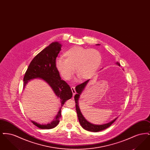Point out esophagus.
I'll return each instance as SVG.
<instances>
[{"instance_id":"obj_1","label":"esophagus","mask_w":150,"mask_h":150,"mask_svg":"<svg viewBox=\"0 0 150 150\" xmlns=\"http://www.w3.org/2000/svg\"><path fill=\"white\" fill-rule=\"evenodd\" d=\"M71 89L72 92V94H73V96H74L76 93V91H75V87L74 86H72Z\"/></svg>"}]
</instances>
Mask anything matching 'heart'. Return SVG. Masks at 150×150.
<instances>
[{
	"label": "heart",
	"mask_w": 150,
	"mask_h": 150,
	"mask_svg": "<svg viewBox=\"0 0 150 150\" xmlns=\"http://www.w3.org/2000/svg\"><path fill=\"white\" fill-rule=\"evenodd\" d=\"M64 58L58 57L55 65L61 76L66 80L71 79L75 72L81 80L91 78L98 70L102 62L99 51L74 46L64 53Z\"/></svg>",
	"instance_id": "heart-1"
}]
</instances>
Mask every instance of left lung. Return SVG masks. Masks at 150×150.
Instances as JSON below:
<instances>
[{
	"mask_svg": "<svg viewBox=\"0 0 150 150\" xmlns=\"http://www.w3.org/2000/svg\"><path fill=\"white\" fill-rule=\"evenodd\" d=\"M96 45H99L100 44H96ZM116 64L120 66V64L119 62H116ZM89 80H88L86 81H84V83L79 84V85L76 86L75 87V90L77 92V94L75 95L74 99H75V103H76V112H77V114H78L79 121V122H80L81 126L84 129H86L88 131L97 132H100L101 130H105V129L109 127H110L112 124V123H114L115 121L117 119V117H116V119H115L114 120H113L112 121H110L108 123L105 124H102V125L93 124L89 122V121H87L86 119L84 118V117L83 116V115H82L80 110L78 100L79 97H80V95L81 94V93H82L83 91L84 90V89L86 87V86L87 83L89 82Z\"/></svg>",
	"mask_w": 150,
	"mask_h": 150,
	"instance_id": "8db88e82",
	"label": "left lung"
}]
</instances>
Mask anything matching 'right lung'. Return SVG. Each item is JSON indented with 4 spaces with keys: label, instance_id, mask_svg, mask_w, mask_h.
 Listing matches in <instances>:
<instances>
[{
    "label": "right lung",
    "instance_id": "obj_1",
    "mask_svg": "<svg viewBox=\"0 0 150 150\" xmlns=\"http://www.w3.org/2000/svg\"><path fill=\"white\" fill-rule=\"evenodd\" d=\"M61 47L62 45L58 42H53L33 58L23 78V88L31 80L42 79L49 84L57 97L60 99L62 107L67 100L71 98L72 93L70 86L64 80H61L55 65L56 59L61 50ZM61 107L55 119L50 123L41 125L31 120L32 123L40 129L54 128L59 123Z\"/></svg>",
    "mask_w": 150,
    "mask_h": 150
}]
</instances>
